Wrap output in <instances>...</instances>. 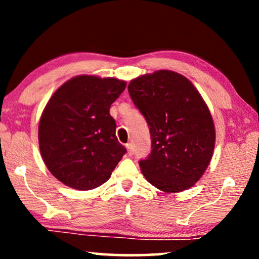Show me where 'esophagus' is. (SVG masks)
I'll list each match as a JSON object with an SVG mask.
<instances>
[{
    "label": "esophagus",
    "mask_w": 259,
    "mask_h": 259,
    "mask_svg": "<svg viewBox=\"0 0 259 259\" xmlns=\"http://www.w3.org/2000/svg\"><path fill=\"white\" fill-rule=\"evenodd\" d=\"M126 148H127V153H128V155H132L134 153V146L133 144H127L126 145Z\"/></svg>",
    "instance_id": "1"
}]
</instances>
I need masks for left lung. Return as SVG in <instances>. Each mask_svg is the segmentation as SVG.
<instances>
[{
  "mask_svg": "<svg viewBox=\"0 0 259 259\" xmlns=\"http://www.w3.org/2000/svg\"><path fill=\"white\" fill-rule=\"evenodd\" d=\"M128 93L150 127L152 151L139 161L145 178L164 192L189 189L210 164L215 140L199 92L185 76L158 70L131 81Z\"/></svg>",
  "mask_w": 259,
  "mask_h": 259,
  "instance_id": "obj_1",
  "label": "left lung"
}]
</instances>
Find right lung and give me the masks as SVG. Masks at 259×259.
<instances>
[{"label": "right lung", "instance_id": "obj_1", "mask_svg": "<svg viewBox=\"0 0 259 259\" xmlns=\"http://www.w3.org/2000/svg\"><path fill=\"white\" fill-rule=\"evenodd\" d=\"M125 81L80 75L53 94L38 123L42 159L53 176L75 190H92L109 179L126 153L115 136L109 108Z\"/></svg>", "mask_w": 259, "mask_h": 259}]
</instances>
